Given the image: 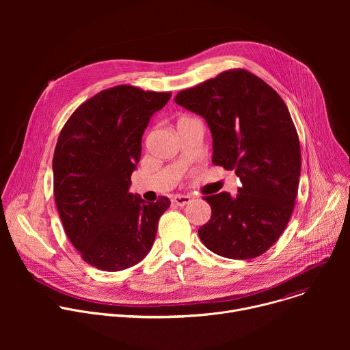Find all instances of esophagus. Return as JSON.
Returning <instances> with one entry per match:
<instances>
[{
	"label": "esophagus",
	"mask_w": 350,
	"mask_h": 350,
	"mask_svg": "<svg viewBox=\"0 0 350 350\" xmlns=\"http://www.w3.org/2000/svg\"><path fill=\"white\" fill-rule=\"evenodd\" d=\"M191 201H192V199L188 195H174L173 199H172V202L177 206H184V205L189 204Z\"/></svg>",
	"instance_id": "esophagus-1"
}]
</instances>
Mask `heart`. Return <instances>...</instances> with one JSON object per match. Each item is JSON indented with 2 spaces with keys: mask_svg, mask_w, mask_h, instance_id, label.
<instances>
[{
  "mask_svg": "<svg viewBox=\"0 0 350 350\" xmlns=\"http://www.w3.org/2000/svg\"><path fill=\"white\" fill-rule=\"evenodd\" d=\"M184 119H189V118H181V119H178V120H184Z\"/></svg>",
  "mask_w": 350,
  "mask_h": 350,
  "instance_id": "b5f03b06",
  "label": "heart"
}]
</instances>
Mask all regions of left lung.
<instances>
[{
	"instance_id": "left-lung-1",
	"label": "left lung",
	"mask_w": 350,
	"mask_h": 350,
	"mask_svg": "<svg viewBox=\"0 0 350 350\" xmlns=\"http://www.w3.org/2000/svg\"><path fill=\"white\" fill-rule=\"evenodd\" d=\"M174 103L202 116L213 137L216 166L235 170L242 187L204 196L211 220L204 245L228 259L263 255L284 232L301 176V145L282 98L260 77L230 69L180 91Z\"/></svg>"
}]
</instances>
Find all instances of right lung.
Wrapping results in <instances>:
<instances>
[{"instance_id":"obj_1","label":"right lung","mask_w":350,"mask_h":350,"mask_svg":"<svg viewBox=\"0 0 350 350\" xmlns=\"http://www.w3.org/2000/svg\"><path fill=\"white\" fill-rule=\"evenodd\" d=\"M172 92L116 85L99 91L68 119L57 141L54 196L65 232L81 259L120 271L151 251L167 196L148 204L129 192L151 116Z\"/></svg>"}]
</instances>
